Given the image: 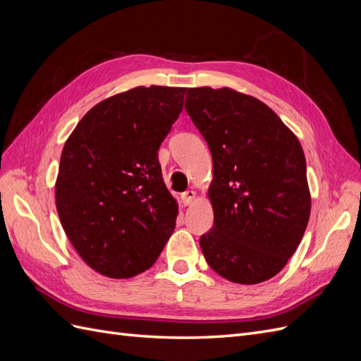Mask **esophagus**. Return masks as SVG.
Masks as SVG:
<instances>
[{"mask_svg": "<svg viewBox=\"0 0 361 361\" xmlns=\"http://www.w3.org/2000/svg\"><path fill=\"white\" fill-rule=\"evenodd\" d=\"M180 200L183 203V206H190L194 200H195V191L194 190H188L180 194Z\"/></svg>", "mask_w": 361, "mask_h": 361, "instance_id": "1", "label": "esophagus"}]
</instances>
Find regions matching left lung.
Returning <instances> with one entry per match:
<instances>
[{"label":"left lung","instance_id":"1","mask_svg":"<svg viewBox=\"0 0 361 361\" xmlns=\"http://www.w3.org/2000/svg\"><path fill=\"white\" fill-rule=\"evenodd\" d=\"M185 110L212 154L214 227L200 238L206 262L239 285L272 279L310 216L300 140L267 104L228 87L187 89Z\"/></svg>","mask_w":361,"mask_h":361}]
</instances>
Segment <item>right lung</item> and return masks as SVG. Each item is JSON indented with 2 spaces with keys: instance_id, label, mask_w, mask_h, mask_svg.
<instances>
[{
  "instance_id": "1",
  "label": "right lung",
  "mask_w": 361,
  "mask_h": 361,
  "mask_svg": "<svg viewBox=\"0 0 361 361\" xmlns=\"http://www.w3.org/2000/svg\"><path fill=\"white\" fill-rule=\"evenodd\" d=\"M185 87L138 85L96 104L64 143L56 180L61 226L99 274L149 269L171 236L179 206L158 149L182 108Z\"/></svg>"
}]
</instances>
